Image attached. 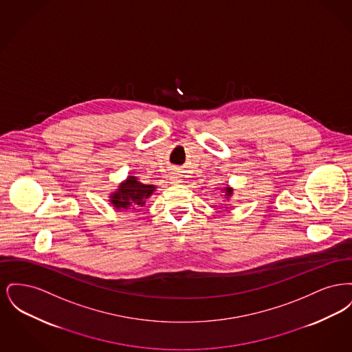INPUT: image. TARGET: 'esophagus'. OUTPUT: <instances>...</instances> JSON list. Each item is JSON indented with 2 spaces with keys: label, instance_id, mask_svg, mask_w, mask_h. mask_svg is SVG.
<instances>
[{
  "label": "esophagus",
  "instance_id": "esophagus-1",
  "mask_svg": "<svg viewBox=\"0 0 352 352\" xmlns=\"http://www.w3.org/2000/svg\"><path fill=\"white\" fill-rule=\"evenodd\" d=\"M171 181H173L174 184H178V182H181L178 173H173V175H171Z\"/></svg>",
  "mask_w": 352,
  "mask_h": 352
}]
</instances>
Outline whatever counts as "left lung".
<instances>
[{
	"label": "left lung",
	"mask_w": 352,
	"mask_h": 352,
	"mask_svg": "<svg viewBox=\"0 0 352 352\" xmlns=\"http://www.w3.org/2000/svg\"><path fill=\"white\" fill-rule=\"evenodd\" d=\"M220 192L224 194V199H226V201H230L231 197L234 195V188H232L231 186H226V187H221V188H220ZM224 208H227V207H224Z\"/></svg>",
	"instance_id": "left-lung-1"
}]
</instances>
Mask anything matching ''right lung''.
Instances as JSON below:
<instances>
[{
	"instance_id": "1",
	"label": "right lung",
	"mask_w": 352,
	"mask_h": 352,
	"mask_svg": "<svg viewBox=\"0 0 352 352\" xmlns=\"http://www.w3.org/2000/svg\"><path fill=\"white\" fill-rule=\"evenodd\" d=\"M155 186L140 182L135 175H128L125 181L118 184V188L109 194V203L115 210H138L144 207L146 201L155 191Z\"/></svg>"
}]
</instances>
